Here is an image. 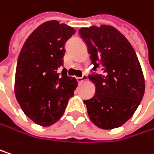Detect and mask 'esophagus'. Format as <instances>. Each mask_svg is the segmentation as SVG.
<instances>
[{
  "label": "esophagus",
  "instance_id": "esophagus-1",
  "mask_svg": "<svg viewBox=\"0 0 154 154\" xmlns=\"http://www.w3.org/2000/svg\"><path fill=\"white\" fill-rule=\"evenodd\" d=\"M85 80H87V76L85 74H84L81 77H77V81L78 82V84H81Z\"/></svg>",
  "mask_w": 154,
  "mask_h": 154
}]
</instances>
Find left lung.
<instances>
[{
  "label": "left lung",
  "mask_w": 154,
  "mask_h": 154,
  "mask_svg": "<svg viewBox=\"0 0 154 154\" xmlns=\"http://www.w3.org/2000/svg\"><path fill=\"white\" fill-rule=\"evenodd\" d=\"M79 34L90 54L94 96L84 100L91 121L99 128H118L131 118L145 93V79L136 52L117 29L110 25L81 28Z\"/></svg>",
  "instance_id": "8db88e82"
}]
</instances>
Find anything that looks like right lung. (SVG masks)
<instances>
[{
	"label": "right lung",
	"instance_id": "1",
	"mask_svg": "<svg viewBox=\"0 0 154 154\" xmlns=\"http://www.w3.org/2000/svg\"><path fill=\"white\" fill-rule=\"evenodd\" d=\"M76 32L56 20L43 23L28 37L19 54L15 94L22 110L36 124L47 127L62 117L77 86L63 69L64 46Z\"/></svg>",
	"mask_w": 154,
	"mask_h": 154
}]
</instances>
